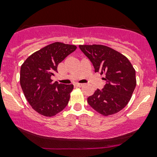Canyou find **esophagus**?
Masks as SVG:
<instances>
[{
  "instance_id": "esophagus-1",
  "label": "esophagus",
  "mask_w": 157,
  "mask_h": 157,
  "mask_svg": "<svg viewBox=\"0 0 157 157\" xmlns=\"http://www.w3.org/2000/svg\"><path fill=\"white\" fill-rule=\"evenodd\" d=\"M75 85H76L77 86H78V87H81V86H83L84 84H83V83H76Z\"/></svg>"
}]
</instances>
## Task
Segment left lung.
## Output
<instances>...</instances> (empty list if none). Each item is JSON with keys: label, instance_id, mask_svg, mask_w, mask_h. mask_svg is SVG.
Returning <instances> with one entry per match:
<instances>
[{"label": "left lung", "instance_id": "1", "mask_svg": "<svg viewBox=\"0 0 157 157\" xmlns=\"http://www.w3.org/2000/svg\"><path fill=\"white\" fill-rule=\"evenodd\" d=\"M92 63L95 72L103 75L106 84L88 97V103L99 113L109 116L119 112L130 101L136 85V72L122 54L103 45H79Z\"/></svg>", "mask_w": 157, "mask_h": 157}]
</instances>
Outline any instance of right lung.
Here are the masks:
<instances>
[{
  "label": "right lung",
  "mask_w": 157,
  "mask_h": 157,
  "mask_svg": "<svg viewBox=\"0 0 157 157\" xmlns=\"http://www.w3.org/2000/svg\"><path fill=\"white\" fill-rule=\"evenodd\" d=\"M75 45L55 42L34 52L21 65L20 83L32 108L45 117H54L68 105L73 85L53 82L57 66L76 50Z\"/></svg>",
  "instance_id": "right-lung-1"
}]
</instances>
